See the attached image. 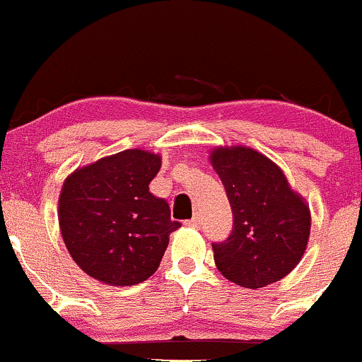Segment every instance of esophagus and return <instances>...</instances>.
Listing matches in <instances>:
<instances>
[{
  "instance_id": "1",
  "label": "esophagus",
  "mask_w": 362,
  "mask_h": 362,
  "mask_svg": "<svg viewBox=\"0 0 362 362\" xmlns=\"http://www.w3.org/2000/svg\"><path fill=\"white\" fill-rule=\"evenodd\" d=\"M186 226H193V228L200 226V214H195V216H193V219L186 221Z\"/></svg>"
}]
</instances>
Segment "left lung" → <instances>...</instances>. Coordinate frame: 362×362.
Wrapping results in <instances>:
<instances>
[{
	"label": "left lung",
	"mask_w": 362,
	"mask_h": 362,
	"mask_svg": "<svg viewBox=\"0 0 362 362\" xmlns=\"http://www.w3.org/2000/svg\"><path fill=\"white\" fill-rule=\"evenodd\" d=\"M233 211V231L212 243L217 269L231 283L257 290L297 267L310 235L309 204L281 167L248 146H216L209 157Z\"/></svg>",
	"instance_id": "obj_1"
}]
</instances>
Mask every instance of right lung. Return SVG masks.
I'll return each instance as SVG.
<instances>
[{"instance_id":"add662e5","label":"right lung","mask_w":362,"mask_h":362,"mask_svg":"<svg viewBox=\"0 0 362 362\" xmlns=\"http://www.w3.org/2000/svg\"><path fill=\"white\" fill-rule=\"evenodd\" d=\"M162 157L133 148L77 167L58 198L65 247L88 276L110 286L148 279L160 266L169 235L181 226L165 200L150 193Z\"/></svg>"}]
</instances>
